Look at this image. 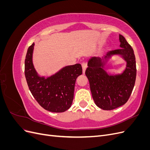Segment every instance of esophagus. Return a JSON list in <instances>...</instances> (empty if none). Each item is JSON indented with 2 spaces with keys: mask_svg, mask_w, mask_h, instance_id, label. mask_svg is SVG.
<instances>
[{
  "mask_svg": "<svg viewBox=\"0 0 150 150\" xmlns=\"http://www.w3.org/2000/svg\"><path fill=\"white\" fill-rule=\"evenodd\" d=\"M82 67H83V74H84L86 68H87V64H86L84 62L82 63Z\"/></svg>",
  "mask_w": 150,
  "mask_h": 150,
  "instance_id": "1",
  "label": "esophagus"
}]
</instances>
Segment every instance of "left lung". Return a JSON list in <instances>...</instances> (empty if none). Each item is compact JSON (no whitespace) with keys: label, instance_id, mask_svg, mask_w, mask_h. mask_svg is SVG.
Segmentation results:
<instances>
[{"label":"left lung","instance_id":"obj_1","mask_svg":"<svg viewBox=\"0 0 150 150\" xmlns=\"http://www.w3.org/2000/svg\"><path fill=\"white\" fill-rule=\"evenodd\" d=\"M120 49L107 52L101 57H93L88 63L85 74L96 106L104 110H112L125 104L133 91L137 76L133 49L122 35H119ZM113 55H120L127 62L121 74L110 75L104 70L107 61Z\"/></svg>","mask_w":150,"mask_h":150}]
</instances>
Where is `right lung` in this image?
<instances>
[{"label":"right lung","mask_w":150,"mask_h":150,"mask_svg":"<svg viewBox=\"0 0 150 150\" xmlns=\"http://www.w3.org/2000/svg\"><path fill=\"white\" fill-rule=\"evenodd\" d=\"M33 43L28 48L25 59V76L33 96L44 109L54 112L67 110L74 98L77 78L82 74L80 64L62 67L56 74L45 78L40 76L33 62Z\"/></svg>","instance_id":"right-lung-1"}]
</instances>
